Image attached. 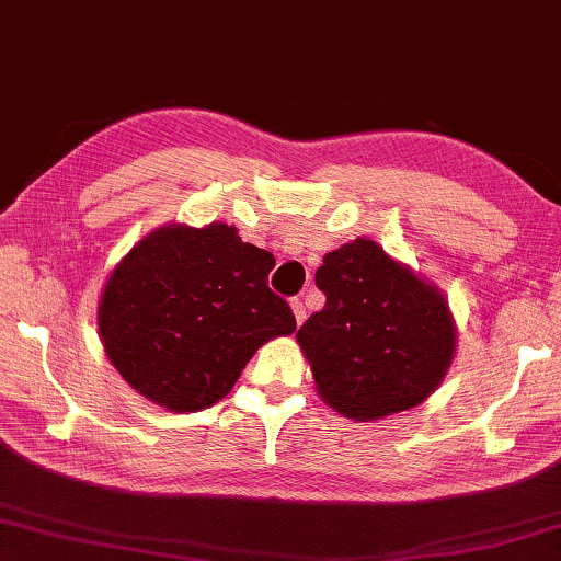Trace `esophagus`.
Masks as SVG:
<instances>
[{"label": "esophagus", "instance_id": "esophagus-1", "mask_svg": "<svg viewBox=\"0 0 561 561\" xmlns=\"http://www.w3.org/2000/svg\"><path fill=\"white\" fill-rule=\"evenodd\" d=\"M289 307H291V311H294V319H297V323L301 325L304 319H307V309H304V301H301L299 297H294V299L289 301Z\"/></svg>", "mask_w": 561, "mask_h": 561}]
</instances>
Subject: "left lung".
<instances>
[{
	"instance_id": "1",
	"label": "left lung",
	"mask_w": 561,
	"mask_h": 561,
	"mask_svg": "<svg viewBox=\"0 0 561 561\" xmlns=\"http://www.w3.org/2000/svg\"><path fill=\"white\" fill-rule=\"evenodd\" d=\"M321 311L297 331L316 392L351 420L412 410L442 385L456 351L449 304L434 284L358 238L316 272Z\"/></svg>"
}]
</instances>
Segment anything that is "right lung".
Instances as JSON below:
<instances>
[{
  "label": "right lung",
  "mask_w": 561,
  "mask_h": 561,
  "mask_svg": "<svg viewBox=\"0 0 561 561\" xmlns=\"http://www.w3.org/2000/svg\"><path fill=\"white\" fill-rule=\"evenodd\" d=\"M272 252L226 222H174L141 238L105 282L98 331L117 373L149 402L198 412L222 400L242 368L297 329L267 287Z\"/></svg>",
  "instance_id": "1"
}]
</instances>
